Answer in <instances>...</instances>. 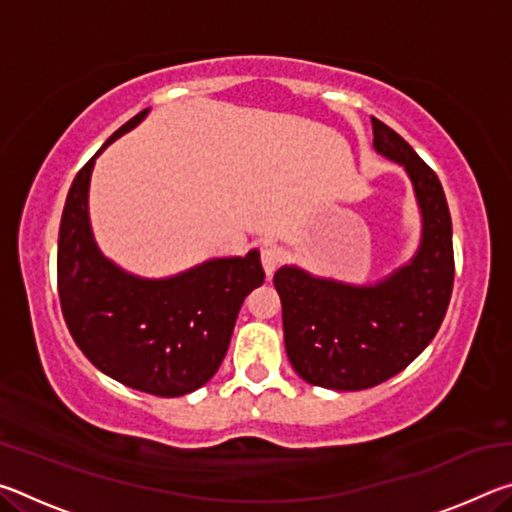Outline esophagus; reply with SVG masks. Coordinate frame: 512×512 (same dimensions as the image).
Instances as JSON below:
<instances>
[{"label":"esophagus","mask_w":512,"mask_h":512,"mask_svg":"<svg viewBox=\"0 0 512 512\" xmlns=\"http://www.w3.org/2000/svg\"><path fill=\"white\" fill-rule=\"evenodd\" d=\"M284 255H287L284 253V248L275 246V244H266L262 248V266H264L266 275H273L275 268L284 262Z\"/></svg>","instance_id":"34e87169"}]
</instances>
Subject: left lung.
<instances>
[{
  "label": "left lung",
  "instance_id": "obj_1",
  "mask_svg": "<svg viewBox=\"0 0 512 512\" xmlns=\"http://www.w3.org/2000/svg\"><path fill=\"white\" fill-rule=\"evenodd\" d=\"M372 146L409 173L422 214L418 253L377 284H345L282 266L284 345L314 386L363 391L402 372L436 336L454 287L452 216L443 185L393 128L372 117Z\"/></svg>",
  "mask_w": 512,
  "mask_h": 512
}]
</instances>
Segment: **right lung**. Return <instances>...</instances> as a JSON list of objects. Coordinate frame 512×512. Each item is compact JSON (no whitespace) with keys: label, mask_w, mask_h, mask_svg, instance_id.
<instances>
[{"label":"right lung","mask_w":512,"mask_h":512,"mask_svg":"<svg viewBox=\"0 0 512 512\" xmlns=\"http://www.w3.org/2000/svg\"><path fill=\"white\" fill-rule=\"evenodd\" d=\"M146 115L149 108L112 133L69 187L58 232V296L69 334L101 372L135 391L180 397L219 370L239 309L264 282V268L259 250H250L146 280L101 253L88 212L94 160Z\"/></svg>","instance_id":"1"}]
</instances>
